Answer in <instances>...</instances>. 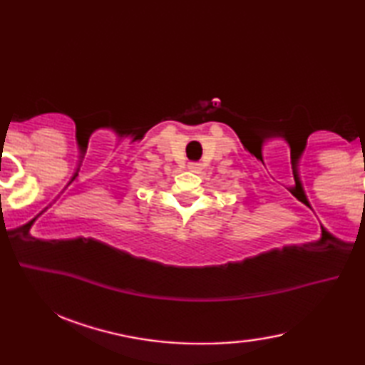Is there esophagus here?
Here are the masks:
<instances>
[{"label": "esophagus", "mask_w": 365, "mask_h": 365, "mask_svg": "<svg viewBox=\"0 0 365 365\" xmlns=\"http://www.w3.org/2000/svg\"><path fill=\"white\" fill-rule=\"evenodd\" d=\"M188 168H190L191 170H195V173H199V170H202V165H200V163H196V161L190 163Z\"/></svg>", "instance_id": "34e87169"}]
</instances>
